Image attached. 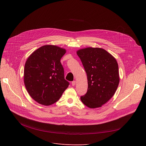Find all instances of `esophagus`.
Masks as SVG:
<instances>
[{"label":"esophagus","mask_w":146,"mask_h":146,"mask_svg":"<svg viewBox=\"0 0 146 146\" xmlns=\"http://www.w3.org/2000/svg\"><path fill=\"white\" fill-rule=\"evenodd\" d=\"M76 82L74 80V81H73L72 82V86H74L75 85H76Z\"/></svg>","instance_id":"34e87169"}]
</instances>
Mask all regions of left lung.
<instances>
[{"instance_id": "8db88e82", "label": "left lung", "mask_w": 146, "mask_h": 146, "mask_svg": "<svg viewBox=\"0 0 146 146\" xmlns=\"http://www.w3.org/2000/svg\"><path fill=\"white\" fill-rule=\"evenodd\" d=\"M87 74L88 88L80 99L89 108L102 106L113 96L119 82L118 65L111 54L101 48L77 51Z\"/></svg>"}]
</instances>
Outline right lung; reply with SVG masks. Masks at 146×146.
Masks as SVG:
<instances>
[{"label":"right lung","instance_id":"1","mask_svg":"<svg viewBox=\"0 0 146 146\" xmlns=\"http://www.w3.org/2000/svg\"><path fill=\"white\" fill-rule=\"evenodd\" d=\"M66 50L46 45L33 52L24 68V83L29 95L41 105L56 102L68 88L60 60Z\"/></svg>","mask_w":146,"mask_h":146}]
</instances>
